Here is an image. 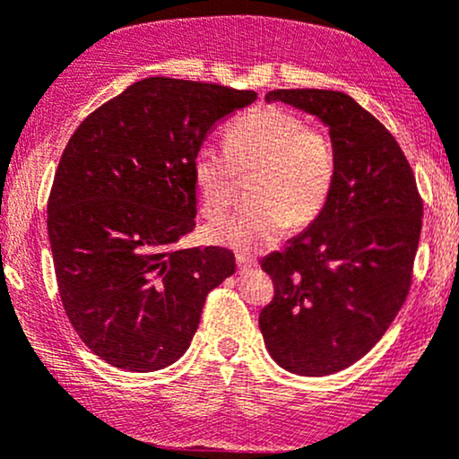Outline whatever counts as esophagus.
Segmentation results:
<instances>
[{
  "label": "esophagus",
  "mask_w": 459,
  "mask_h": 459,
  "mask_svg": "<svg viewBox=\"0 0 459 459\" xmlns=\"http://www.w3.org/2000/svg\"><path fill=\"white\" fill-rule=\"evenodd\" d=\"M238 268H239V272L255 270L256 268V259H253V256H248L244 253H238Z\"/></svg>",
  "instance_id": "obj_1"
}]
</instances>
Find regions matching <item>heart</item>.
<instances>
[{"instance_id":"1","label":"heart","mask_w":459,"mask_h":459,"mask_svg":"<svg viewBox=\"0 0 459 459\" xmlns=\"http://www.w3.org/2000/svg\"><path fill=\"white\" fill-rule=\"evenodd\" d=\"M235 173L253 174V204L206 226V239L235 250L272 246L287 226L305 229L325 211L337 178L333 137L291 110L253 108L226 126L221 150L200 145L191 156V176L206 218H218L233 203Z\"/></svg>"}]
</instances>
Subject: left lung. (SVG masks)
<instances>
[{"instance_id": "8db88e82", "label": "left lung", "mask_w": 459, "mask_h": 459, "mask_svg": "<svg viewBox=\"0 0 459 459\" xmlns=\"http://www.w3.org/2000/svg\"><path fill=\"white\" fill-rule=\"evenodd\" d=\"M329 126L337 154L333 194L283 253L261 261L274 296L259 314L281 368L325 377L349 368L384 337L405 303L422 229V198L401 145L351 95L276 89Z\"/></svg>"}]
</instances>
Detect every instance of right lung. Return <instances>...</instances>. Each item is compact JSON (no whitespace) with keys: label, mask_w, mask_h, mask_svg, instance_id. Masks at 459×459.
I'll list each match as a JSON object with an SVG mask.
<instances>
[{"label":"right lung","mask_w":459,"mask_h":459,"mask_svg":"<svg viewBox=\"0 0 459 459\" xmlns=\"http://www.w3.org/2000/svg\"><path fill=\"white\" fill-rule=\"evenodd\" d=\"M255 91L145 78L84 117L48 200L60 303L100 359L152 372L187 351L229 248H176L195 229L191 156Z\"/></svg>","instance_id":"add662e5"}]
</instances>
